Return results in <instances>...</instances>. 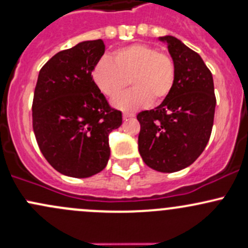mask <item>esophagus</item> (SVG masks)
<instances>
[{
  "instance_id": "obj_1",
  "label": "esophagus",
  "mask_w": 248,
  "mask_h": 248,
  "mask_svg": "<svg viewBox=\"0 0 248 248\" xmlns=\"http://www.w3.org/2000/svg\"><path fill=\"white\" fill-rule=\"evenodd\" d=\"M124 120H129V119H132V118H134V115H133V114H128V113H124Z\"/></svg>"
}]
</instances>
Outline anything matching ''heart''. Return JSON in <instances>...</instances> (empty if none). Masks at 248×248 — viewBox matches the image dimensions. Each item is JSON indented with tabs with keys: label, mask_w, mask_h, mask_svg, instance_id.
I'll use <instances>...</instances> for the list:
<instances>
[{
	"label": "heart",
	"mask_w": 248,
	"mask_h": 248,
	"mask_svg": "<svg viewBox=\"0 0 248 248\" xmlns=\"http://www.w3.org/2000/svg\"><path fill=\"white\" fill-rule=\"evenodd\" d=\"M93 80L103 95L115 99L130 83L134 88L116 100L120 109L135 110L165 101L172 93L176 80V67L168 54L160 53L146 43H133L113 53V60L103 56L95 64Z\"/></svg>",
	"instance_id": "obj_1"
}]
</instances>
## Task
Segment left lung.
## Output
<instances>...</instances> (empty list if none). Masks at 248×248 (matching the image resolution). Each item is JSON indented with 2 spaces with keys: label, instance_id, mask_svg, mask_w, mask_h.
Here are the masks:
<instances>
[{
  "label": "left lung",
  "instance_id": "left-lung-1",
  "mask_svg": "<svg viewBox=\"0 0 248 248\" xmlns=\"http://www.w3.org/2000/svg\"><path fill=\"white\" fill-rule=\"evenodd\" d=\"M176 67L170 96L155 109L137 115L138 145L143 162L173 173L192 165L211 138L217 99L213 76L198 53L174 36H162Z\"/></svg>",
  "mask_w": 248,
  "mask_h": 248
}]
</instances>
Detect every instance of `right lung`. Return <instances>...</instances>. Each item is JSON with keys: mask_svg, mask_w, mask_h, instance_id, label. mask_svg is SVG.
<instances>
[{"mask_svg": "<svg viewBox=\"0 0 248 248\" xmlns=\"http://www.w3.org/2000/svg\"><path fill=\"white\" fill-rule=\"evenodd\" d=\"M102 40L59 51L41 68L32 99V129L53 168L73 178L101 172L110 155L111 130L122 113L109 106L92 72L105 54Z\"/></svg>", "mask_w": 248, "mask_h": 248, "instance_id": "add662e5", "label": "right lung"}]
</instances>
